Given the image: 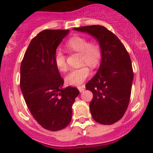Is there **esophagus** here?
Masks as SVG:
<instances>
[{"label":"esophagus","mask_w":153,"mask_h":153,"mask_svg":"<svg viewBox=\"0 0 153 153\" xmlns=\"http://www.w3.org/2000/svg\"><path fill=\"white\" fill-rule=\"evenodd\" d=\"M78 89H79L80 92H83V91L85 89V85H81V86H78Z\"/></svg>","instance_id":"34e87169"}]
</instances>
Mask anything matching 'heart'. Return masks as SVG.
Listing matches in <instances>:
<instances>
[{"label": "heart", "mask_w": 153, "mask_h": 153, "mask_svg": "<svg viewBox=\"0 0 153 153\" xmlns=\"http://www.w3.org/2000/svg\"><path fill=\"white\" fill-rule=\"evenodd\" d=\"M66 47L68 50L78 52L81 55L80 64L82 66L71 69L65 78L66 82L69 85H79L90 74V69L85 64L92 68H95L99 64L102 55L101 47L98 42L89 41L86 37L79 35L69 38L66 43ZM54 61L58 70L61 72L67 70V57L62 51L55 52Z\"/></svg>", "instance_id": "1"}]
</instances>
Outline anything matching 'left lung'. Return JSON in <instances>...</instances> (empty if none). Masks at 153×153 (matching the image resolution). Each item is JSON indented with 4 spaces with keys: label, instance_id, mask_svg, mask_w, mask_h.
I'll return each instance as SVG.
<instances>
[{
    "label": "left lung",
    "instance_id": "1",
    "mask_svg": "<svg viewBox=\"0 0 153 153\" xmlns=\"http://www.w3.org/2000/svg\"><path fill=\"white\" fill-rule=\"evenodd\" d=\"M73 29L87 32L99 42L101 62L86 89L93 94L89 108L92 116L101 124H112L124 116L131 95L133 70L129 53L118 37L100 25Z\"/></svg>",
    "mask_w": 153,
    "mask_h": 153
}]
</instances>
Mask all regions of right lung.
Returning <instances> with one entry per match:
<instances>
[{
	"label": "right lung",
	"mask_w": 153,
	"mask_h": 153,
	"mask_svg": "<svg viewBox=\"0 0 153 153\" xmlns=\"http://www.w3.org/2000/svg\"><path fill=\"white\" fill-rule=\"evenodd\" d=\"M69 30L47 29L31 41L21 64L20 86L31 114L47 130L64 129L72 119L76 87L63 89L64 79L54 61L56 49Z\"/></svg>",
	"instance_id": "obj_1"
}]
</instances>
